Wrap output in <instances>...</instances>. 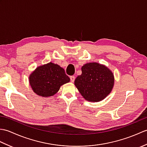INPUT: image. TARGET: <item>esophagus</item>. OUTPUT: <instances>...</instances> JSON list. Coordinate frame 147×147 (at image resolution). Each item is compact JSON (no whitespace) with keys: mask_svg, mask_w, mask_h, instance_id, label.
Listing matches in <instances>:
<instances>
[{"mask_svg":"<svg viewBox=\"0 0 147 147\" xmlns=\"http://www.w3.org/2000/svg\"><path fill=\"white\" fill-rule=\"evenodd\" d=\"M70 80H71V82H74V80H75V77H74V76H70Z\"/></svg>","mask_w":147,"mask_h":147,"instance_id":"obj_1","label":"esophagus"}]
</instances>
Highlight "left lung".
<instances>
[{
	"label": "left lung",
	"mask_w": 147,
	"mask_h": 147,
	"mask_svg": "<svg viewBox=\"0 0 147 147\" xmlns=\"http://www.w3.org/2000/svg\"><path fill=\"white\" fill-rule=\"evenodd\" d=\"M82 71L74 85L86 100L99 102L111 93L114 79L113 74L107 67L92 62L84 65Z\"/></svg>",
	"instance_id": "8db88e82"
}]
</instances>
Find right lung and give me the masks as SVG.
<instances>
[{
	"instance_id": "obj_1",
	"label": "right lung",
	"mask_w": 147,
	"mask_h": 147,
	"mask_svg": "<svg viewBox=\"0 0 147 147\" xmlns=\"http://www.w3.org/2000/svg\"><path fill=\"white\" fill-rule=\"evenodd\" d=\"M29 80L33 92L43 97L55 95L61 85L70 81L64 69L52 62L37 67Z\"/></svg>"
}]
</instances>
